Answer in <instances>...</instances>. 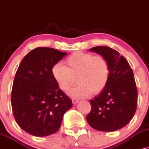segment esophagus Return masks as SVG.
I'll use <instances>...</instances> for the list:
<instances>
[{
  "label": "esophagus",
  "instance_id": "34e87169",
  "mask_svg": "<svg viewBox=\"0 0 149 149\" xmlns=\"http://www.w3.org/2000/svg\"><path fill=\"white\" fill-rule=\"evenodd\" d=\"M72 103L74 104H77V103L78 102V100H76V99H72Z\"/></svg>",
  "mask_w": 149,
  "mask_h": 149
}]
</instances>
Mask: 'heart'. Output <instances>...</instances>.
Masks as SVG:
<instances>
[{"mask_svg":"<svg viewBox=\"0 0 149 149\" xmlns=\"http://www.w3.org/2000/svg\"><path fill=\"white\" fill-rule=\"evenodd\" d=\"M65 66L55 64L52 68V74L62 91H67L75 81L78 84L68 92L70 96L83 98L91 93L101 92L107 84L109 77V65L101 56L77 52L67 58Z\"/></svg>","mask_w":149,"mask_h":149,"instance_id":"b5f03b06","label":"heart"}]
</instances>
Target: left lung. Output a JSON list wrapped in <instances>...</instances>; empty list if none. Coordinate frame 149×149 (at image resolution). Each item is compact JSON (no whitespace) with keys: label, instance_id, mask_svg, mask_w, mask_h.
<instances>
[{"label":"left lung","instance_id":"8db88e82","mask_svg":"<svg viewBox=\"0 0 149 149\" xmlns=\"http://www.w3.org/2000/svg\"><path fill=\"white\" fill-rule=\"evenodd\" d=\"M89 51L107 61L109 77L105 88L90 100L92 108L87 122L96 130H119L130 121L137 109L138 93L133 72L126 59L109 47H95Z\"/></svg>","mask_w":149,"mask_h":149}]
</instances>
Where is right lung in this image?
<instances>
[{"label": "right lung", "instance_id": "add662e5", "mask_svg": "<svg viewBox=\"0 0 149 149\" xmlns=\"http://www.w3.org/2000/svg\"><path fill=\"white\" fill-rule=\"evenodd\" d=\"M68 53L49 47L31 51L19 65L12 90V108L15 120L26 132L45 137L60 128L64 113L72 107L59 88L52 68Z\"/></svg>", "mask_w": 149, "mask_h": 149}]
</instances>
